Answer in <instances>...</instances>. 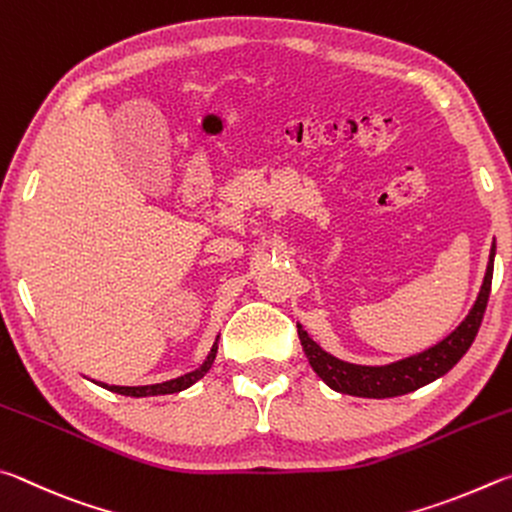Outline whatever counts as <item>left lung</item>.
<instances>
[{
	"instance_id": "obj_1",
	"label": "left lung",
	"mask_w": 512,
	"mask_h": 512,
	"mask_svg": "<svg viewBox=\"0 0 512 512\" xmlns=\"http://www.w3.org/2000/svg\"><path fill=\"white\" fill-rule=\"evenodd\" d=\"M492 267H495V245L490 249L486 276H483L479 297L470 308L468 317H465L443 342H438L436 346L427 348V351L418 355L405 357V360L400 362L384 366H364L337 360L335 355L326 353L317 342H312V337L303 330V326L297 324L303 353H306L312 371H315L330 389L360 398L405 396L409 391H416L420 387H425V384L438 380L441 375L450 371L465 353H468L474 337L479 333L483 312H486L490 297Z\"/></svg>"
}]
</instances>
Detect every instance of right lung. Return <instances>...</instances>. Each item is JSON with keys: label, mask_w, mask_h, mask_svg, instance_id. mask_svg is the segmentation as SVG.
I'll use <instances>...</instances> for the list:
<instances>
[{"label": "right lung", "mask_w": 512, "mask_h": 512, "mask_svg": "<svg viewBox=\"0 0 512 512\" xmlns=\"http://www.w3.org/2000/svg\"><path fill=\"white\" fill-rule=\"evenodd\" d=\"M218 339H220V335L215 337L211 351H209V355H206V360L202 362L200 369L179 375V378H175V380L159 382V384H146V387H116V384H103V382H96V384H101V387L107 391L121 393V396H130V398H148V396H166V393H179L188 387H193L197 380H202L204 375L209 373L211 364L215 360V353H218Z\"/></svg>", "instance_id": "obj_1"}]
</instances>
